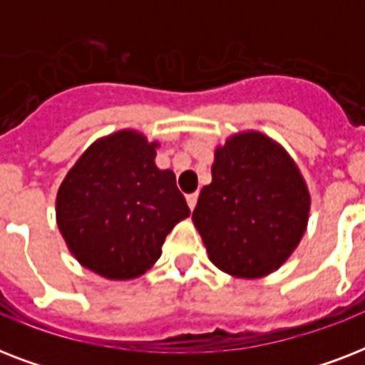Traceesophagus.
Segmentation results:
<instances>
[{
  "mask_svg": "<svg viewBox=\"0 0 365 365\" xmlns=\"http://www.w3.org/2000/svg\"><path fill=\"white\" fill-rule=\"evenodd\" d=\"M197 199H199V195H197V193L187 195V205H189V208H191V210H193L195 206H197Z\"/></svg>",
  "mask_w": 365,
  "mask_h": 365,
  "instance_id": "34e87169",
  "label": "esophagus"
}]
</instances>
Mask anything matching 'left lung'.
<instances>
[{
	"label": "left lung",
	"mask_w": 365,
	"mask_h": 365,
	"mask_svg": "<svg viewBox=\"0 0 365 365\" xmlns=\"http://www.w3.org/2000/svg\"><path fill=\"white\" fill-rule=\"evenodd\" d=\"M311 197L297 166L259 132L216 149L212 183L193 210L210 261L222 271L259 278L277 271L307 229Z\"/></svg>",
	"instance_id": "1"
}]
</instances>
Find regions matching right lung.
Segmentation results:
<instances>
[{"label": "right lung", "mask_w": 365, "mask_h": 365, "mask_svg": "<svg viewBox=\"0 0 365 365\" xmlns=\"http://www.w3.org/2000/svg\"><path fill=\"white\" fill-rule=\"evenodd\" d=\"M155 148L138 132H115L93 143L58 189L56 220L68 248L106 278L148 271L166 235L191 214L174 172L155 165Z\"/></svg>", "instance_id": "1"}]
</instances>
